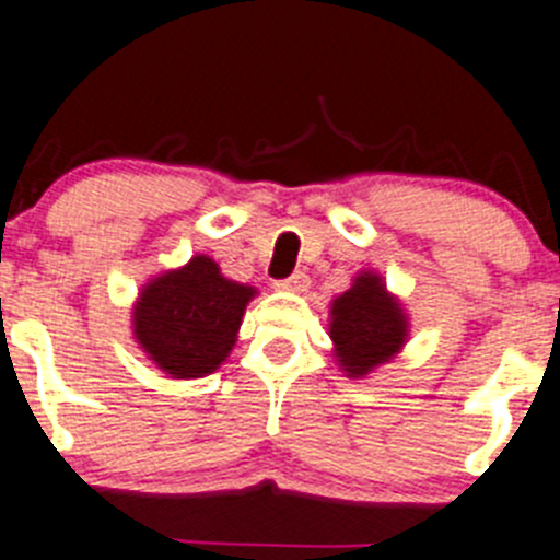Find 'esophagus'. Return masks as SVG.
<instances>
[{
  "mask_svg": "<svg viewBox=\"0 0 560 560\" xmlns=\"http://www.w3.org/2000/svg\"><path fill=\"white\" fill-rule=\"evenodd\" d=\"M276 290H284V292H306V290H310V276L301 273V270H298V273H292L290 279L276 281Z\"/></svg>",
  "mask_w": 560,
  "mask_h": 560,
  "instance_id": "1",
  "label": "esophagus"
}]
</instances>
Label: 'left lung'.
<instances>
[{
	"instance_id": "obj_1",
	"label": "left lung",
	"mask_w": 560,
	"mask_h": 560,
	"mask_svg": "<svg viewBox=\"0 0 560 560\" xmlns=\"http://www.w3.org/2000/svg\"><path fill=\"white\" fill-rule=\"evenodd\" d=\"M411 323L384 276L362 270L353 284L328 304V337L337 368L348 378H368L404 351Z\"/></svg>"
}]
</instances>
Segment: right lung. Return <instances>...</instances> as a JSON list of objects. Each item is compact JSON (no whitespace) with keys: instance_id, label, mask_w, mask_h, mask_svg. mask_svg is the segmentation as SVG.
Returning a JSON list of instances; mask_svg holds the SVG:
<instances>
[{"instance_id":"right-lung-1","label":"right lung","mask_w":560,"mask_h":560,"mask_svg":"<svg viewBox=\"0 0 560 560\" xmlns=\"http://www.w3.org/2000/svg\"><path fill=\"white\" fill-rule=\"evenodd\" d=\"M256 287L226 279L207 254L151 276L132 304V337L168 378H203L232 353Z\"/></svg>"}]
</instances>
